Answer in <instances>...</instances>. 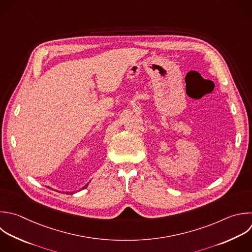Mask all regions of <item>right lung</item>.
<instances>
[{
	"label": "right lung",
	"instance_id": "add662e5",
	"mask_svg": "<svg viewBox=\"0 0 252 252\" xmlns=\"http://www.w3.org/2000/svg\"><path fill=\"white\" fill-rule=\"evenodd\" d=\"M87 186H88V184H87V185H86V186H84V187H83V189H85V188H86V187H87ZM71 193H73V192H71Z\"/></svg>",
	"mask_w": 252,
	"mask_h": 252
}]
</instances>
